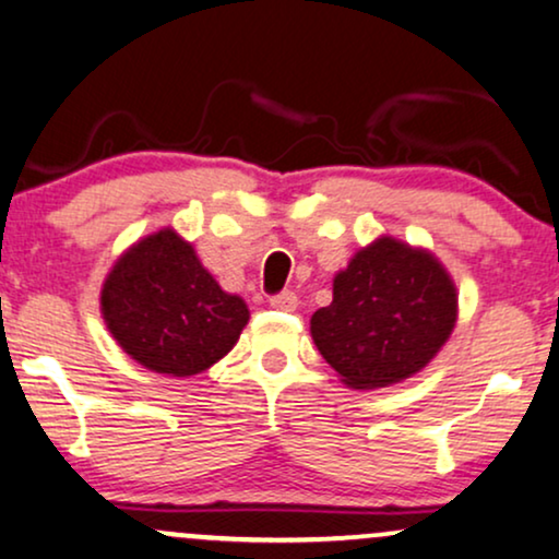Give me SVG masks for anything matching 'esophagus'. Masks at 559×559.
<instances>
[{
    "instance_id": "34e87169",
    "label": "esophagus",
    "mask_w": 559,
    "mask_h": 559,
    "mask_svg": "<svg viewBox=\"0 0 559 559\" xmlns=\"http://www.w3.org/2000/svg\"><path fill=\"white\" fill-rule=\"evenodd\" d=\"M297 305H299V297L294 292H281L275 294V297H271V307L281 309V312H294Z\"/></svg>"
}]
</instances>
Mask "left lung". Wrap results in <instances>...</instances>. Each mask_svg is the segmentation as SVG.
<instances>
[{"mask_svg":"<svg viewBox=\"0 0 559 559\" xmlns=\"http://www.w3.org/2000/svg\"><path fill=\"white\" fill-rule=\"evenodd\" d=\"M459 294L432 252L380 237L333 278L309 320L312 341L348 388L374 390L425 369L450 338Z\"/></svg>","mask_w":559,"mask_h":559,"instance_id":"8db88e82","label":"left lung"}]
</instances>
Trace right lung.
<instances>
[{"mask_svg":"<svg viewBox=\"0 0 559 559\" xmlns=\"http://www.w3.org/2000/svg\"><path fill=\"white\" fill-rule=\"evenodd\" d=\"M100 314L124 354L169 378H190L224 359L250 320L245 299L215 284L174 228L140 239L114 262Z\"/></svg>","mask_w":559,"mask_h":559,"instance_id":"right-lung-1","label":"right lung"}]
</instances>
